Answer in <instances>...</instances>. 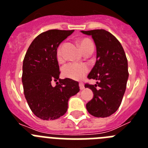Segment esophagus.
Wrapping results in <instances>:
<instances>
[{
    "instance_id": "esophagus-1",
    "label": "esophagus",
    "mask_w": 148,
    "mask_h": 148,
    "mask_svg": "<svg viewBox=\"0 0 148 148\" xmlns=\"http://www.w3.org/2000/svg\"><path fill=\"white\" fill-rule=\"evenodd\" d=\"M79 87H80V90H84V84L82 82L79 83Z\"/></svg>"
}]
</instances>
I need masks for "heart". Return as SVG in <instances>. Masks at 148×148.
<instances>
[{
  "label": "heart",
  "instance_id": "b5f03b06",
  "mask_svg": "<svg viewBox=\"0 0 148 148\" xmlns=\"http://www.w3.org/2000/svg\"><path fill=\"white\" fill-rule=\"evenodd\" d=\"M79 45L82 51L90 47L94 48L92 42L89 39L84 38L80 40ZM57 57L58 60L62 58V45H60L57 49ZM89 67L85 64L70 62L64 65L62 67V74L66 78L73 80H81L88 73Z\"/></svg>",
  "mask_w": 148,
  "mask_h": 148
}]
</instances>
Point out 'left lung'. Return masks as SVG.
<instances>
[{
	"label": "left lung",
	"mask_w": 148,
	"mask_h": 148,
	"mask_svg": "<svg viewBox=\"0 0 148 148\" xmlns=\"http://www.w3.org/2000/svg\"><path fill=\"white\" fill-rule=\"evenodd\" d=\"M81 32L91 35L96 47V62L87 78L97 82L95 85H84L94 94L86 108L95 117H108L119 109L126 90L129 76L126 55L119 41L110 32L104 29Z\"/></svg>",
	"instance_id": "left-lung-1"
}]
</instances>
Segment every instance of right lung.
Instances as JSON below:
<instances>
[{
	"label": "right lung",
	"mask_w": 148,
	"mask_h": 148,
	"mask_svg": "<svg viewBox=\"0 0 148 148\" xmlns=\"http://www.w3.org/2000/svg\"><path fill=\"white\" fill-rule=\"evenodd\" d=\"M73 32L51 29L40 33L30 44L23 59V92L32 113L40 119L54 120L64 115L69 99L80 90L78 82L60 79L57 60V48ZM53 81L56 82V87L51 84Z\"/></svg>",
	"instance_id": "right-lung-1"
}]
</instances>
